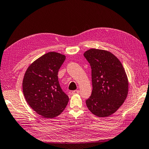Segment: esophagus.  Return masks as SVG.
<instances>
[{"label":"esophagus","instance_id":"esophagus-1","mask_svg":"<svg viewBox=\"0 0 149 149\" xmlns=\"http://www.w3.org/2000/svg\"><path fill=\"white\" fill-rule=\"evenodd\" d=\"M79 90H74V91H72V94H79Z\"/></svg>","mask_w":149,"mask_h":149}]
</instances>
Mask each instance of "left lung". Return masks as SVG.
<instances>
[{
  "label": "left lung",
  "mask_w": 149,
  "mask_h": 149,
  "mask_svg": "<svg viewBox=\"0 0 149 149\" xmlns=\"http://www.w3.org/2000/svg\"><path fill=\"white\" fill-rule=\"evenodd\" d=\"M91 68L93 90L86 101L88 109L100 118L118 111L127 96L129 81L119 60L110 52L91 48L84 53Z\"/></svg>",
  "instance_id": "obj_1"
}]
</instances>
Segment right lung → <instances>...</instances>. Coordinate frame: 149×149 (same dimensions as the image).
<instances>
[{"label":"right lung","instance_id":"1","mask_svg":"<svg viewBox=\"0 0 149 149\" xmlns=\"http://www.w3.org/2000/svg\"><path fill=\"white\" fill-rule=\"evenodd\" d=\"M65 58L61 53L48 52L34 61L25 71L22 83L24 95L31 109L43 118L59 116L69 101L58 78Z\"/></svg>","mask_w":149,"mask_h":149}]
</instances>
